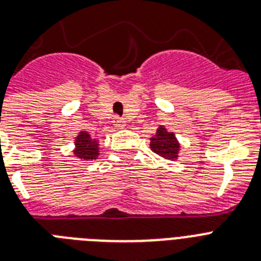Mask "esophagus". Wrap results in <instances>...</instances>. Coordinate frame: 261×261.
<instances>
[{"mask_svg":"<svg viewBox=\"0 0 261 261\" xmlns=\"http://www.w3.org/2000/svg\"><path fill=\"white\" fill-rule=\"evenodd\" d=\"M113 122H115V125L117 126V128H124V126L126 125L125 120L120 119V117H117V116H116L115 119H113Z\"/></svg>","mask_w":261,"mask_h":261,"instance_id":"34e87169","label":"esophagus"}]
</instances>
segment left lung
Returning a JSON list of instances; mask_svg holds the SVG:
<instances>
[{"label": "left lung", "mask_w": 261, "mask_h": 261, "mask_svg": "<svg viewBox=\"0 0 261 261\" xmlns=\"http://www.w3.org/2000/svg\"><path fill=\"white\" fill-rule=\"evenodd\" d=\"M179 148L181 145L174 133L169 132L164 125L158 126L155 135L150 137V149L165 160H177Z\"/></svg>", "instance_id": "8db88e82"}]
</instances>
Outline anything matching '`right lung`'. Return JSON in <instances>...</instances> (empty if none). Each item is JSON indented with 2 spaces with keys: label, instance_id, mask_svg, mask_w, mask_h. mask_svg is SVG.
<instances>
[{
  "label": "right lung",
  "instance_id": "right-lung-1",
  "mask_svg": "<svg viewBox=\"0 0 261 261\" xmlns=\"http://www.w3.org/2000/svg\"><path fill=\"white\" fill-rule=\"evenodd\" d=\"M73 154L83 161L96 160L97 155H99V141L96 139H92L90 133L82 130L75 139Z\"/></svg>",
  "mask_w": 261,
  "mask_h": 261
}]
</instances>
